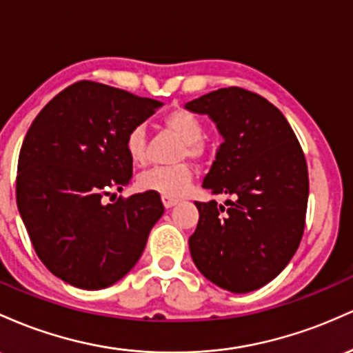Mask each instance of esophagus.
<instances>
[{
	"instance_id": "34e87169",
	"label": "esophagus",
	"mask_w": 353,
	"mask_h": 353,
	"mask_svg": "<svg viewBox=\"0 0 353 353\" xmlns=\"http://www.w3.org/2000/svg\"><path fill=\"white\" fill-rule=\"evenodd\" d=\"M161 201H163L165 208H172V207H175V205L178 203L176 198H170V196H161Z\"/></svg>"
}]
</instances>
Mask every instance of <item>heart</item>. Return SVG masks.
<instances>
[{"instance_id":"obj_1","label":"heart","mask_w":353,"mask_h":353,"mask_svg":"<svg viewBox=\"0 0 353 353\" xmlns=\"http://www.w3.org/2000/svg\"><path fill=\"white\" fill-rule=\"evenodd\" d=\"M165 126L185 143V155L192 160L201 157V138L205 134L203 123L196 114L187 110H175L165 118ZM126 153L133 163L141 165L146 158V133L143 126H134L126 134ZM192 185V172L187 165L157 166L138 176V188L143 192L158 193L160 196L180 198Z\"/></svg>"}]
</instances>
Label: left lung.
I'll return each instance as SVG.
<instances>
[{
	"label": "left lung",
	"instance_id": "obj_1",
	"mask_svg": "<svg viewBox=\"0 0 353 353\" xmlns=\"http://www.w3.org/2000/svg\"><path fill=\"white\" fill-rule=\"evenodd\" d=\"M207 114L223 143L203 188L232 195L195 201L200 219L190 236L193 263L232 294L272 282L299 248L308 201V170L294 130L276 106L241 88H220L188 101Z\"/></svg>",
	"mask_w": 353,
	"mask_h": 353
}]
</instances>
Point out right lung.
Masks as SVG:
<instances>
[{"label": "right lung", "instance_id": "1", "mask_svg": "<svg viewBox=\"0 0 353 353\" xmlns=\"http://www.w3.org/2000/svg\"><path fill=\"white\" fill-rule=\"evenodd\" d=\"M163 103L94 81L63 90L34 118L18 160L17 203L39 260L83 290L121 280L163 215L160 195L105 203L133 176L126 134ZM114 195V193H113Z\"/></svg>", "mask_w": 353, "mask_h": 353}]
</instances>
